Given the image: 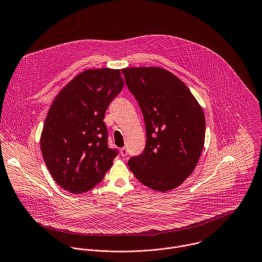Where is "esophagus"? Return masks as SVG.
Masks as SVG:
<instances>
[{
	"mask_svg": "<svg viewBox=\"0 0 262 262\" xmlns=\"http://www.w3.org/2000/svg\"><path fill=\"white\" fill-rule=\"evenodd\" d=\"M120 154H121V156H122V157L126 156V155H127V149H126L125 147L121 148V149H120Z\"/></svg>",
	"mask_w": 262,
	"mask_h": 262,
	"instance_id": "1",
	"label": "esophagus"
}]
</instances>
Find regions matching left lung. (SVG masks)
<instances>
[{
    "label": "left lung",
    "instance_id": "8db88e82",
    "mask_svg": "<svg viewBox=\"0 0 262 262\" xmlns=\"http://www.w3.org/2000/svg\"><path fill=\"white\" fill-rule=\"evenodd\" d=\"M144 115L147 143L128 166L145 186L167 192L194 171L205 141V116L189 88L161 67L121 69Z\"/></svg>",
    "mask_w": 262,
    "mask_h": 262
}]
</instances>
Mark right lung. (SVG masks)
Segmentation results:
<instances>
[{
    "label": "right lung",
    "instance_id": "right-lung-1",
    "mask_svg": "<svg viewBox=\"0 0 262 262\" xmlns=\"http://www.w3.org/2000/svg\"><path fill=\"white\" fill-rule=\"evenodd\" d=\"M124 81L119 69H86L56 96L40 135V150L54 181L72 194L96 187L117 151L107 145L103 121Z\"/></svg>",
    "mask_w": 262,
    "mask_h": 262
}]
</instances>
